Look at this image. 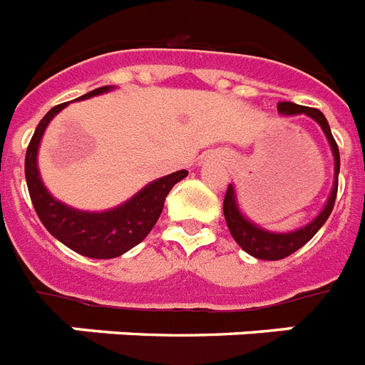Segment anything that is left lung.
Returning a JSON list of instances; mask_svg holds the SVG:
<instances>
[{
	"mask_svg": "<svg viewBox=\"0 0 365 365\" xmlns=\"http://www.w3.org/2000/svg\"><path fill=\"white\" fill-rule=\"evenodd\" d=\"M277 110L282 116L305 115L309 118H313L322 128L326 139L330 143L331 154H334V186H331L330 196L326 200L322 211L311 222H307L298 230H292V232H269V230L262 228L256 222H252L239 209L235 186H228L226 197H224V218H226L230 233L245 252H249L250 256L260 258V260H282V258H287L298 249H302L309 239H313L314 233L324 226V222L330 217L331 209H334L335 196H337V177H339V148H337V143L331 135L330 124L326 120V116L319 109L303 107V105L292 103V101H279Z\"/></svg>",
	"mask_w": 365,
	"mask_h": 365,
	"instance_id": "8db88e82",
	"label": "left lung"
}]
</instances>
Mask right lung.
<instances>
[{"instance_id": "right-lung-1", "label": "right lung", "mask_w": 365, "mask_h": 365, "mask_svg": "<svg viewBox=\"0 0 365 365\" xmlns=\"http://www.w3.org/2000/svg\"><path fill=\"white\" fill-rule=\"evenodd\" d=\"M110 90H115V86H101L81 96L75 101L88 100ZM66 107L67 103L56 105L43 116V120L35 128L30 147L26 150V182H28L31 203L43 226L60 243L88 258H98V260L116 258L141 243L150 233L162 215L169 190L179 180L185 179L188 171L180 169L171 175H165L162 179L153 180L143 186L135 196L107 211H81L71 205H66L63 201L56 200L46 190L45 182L41 179L39 165H37V153H39L43 133L52 118Z\"/></svg>"}]
</instances>
